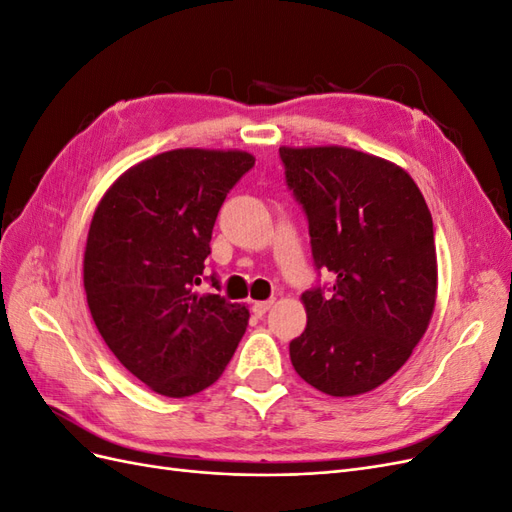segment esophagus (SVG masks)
I'll list each match as a JSON object with an SVG mask.
<instances>
[{
  "label": "esophagus",
  "mask_w": 512,
  "mask_h": 512,
  "mask_svg": "<svg viewBox=\"0 0 512 512\" xmlns=\"http://www.w3.org/2000/svg\"><path fill=\"white\" fill-rule=\"evenodd\" d=\"M273 307V301H256L254 305H252V312L258 316V318H262L265 316L269 309Z\"/></svg>",
  "instance_id": "34e87169"
}]
</instances>
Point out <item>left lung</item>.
<instances>
[{
    "label": "left lung",
    "instance_id": "left-lung-1",
    "mask_svg": "<svg viewBox=\"0 0 512 512\" xmlns=\"http://www.w3.org/2000/svg\"><path fill=\"white\" fill-rule=\"evenodd\" d=\"M286 185L303 207L318 271L335 282L303 292L305 331L290 361L314 389H376L421 342L436 305L433 222L412 177L346 147H280Z\"/></svg>",
    "mask_w": 512,
    "mask_h": 512
}]
</instances>
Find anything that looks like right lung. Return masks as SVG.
I'll list each match as a JSON object with an SVG mask.
<instances>
[{
	"mask_svg": "<svg viewBox=\"0 0 512 512\" xmlns=\"http://www.w3.org/2000/svg\"><path fill=\"white\" fill-rule=\"evenodd\" d=\"M254 166L245 151L175 149L126 170L89 226L83 282L96 327L130 374L166 397L222 376L250 312L198 294L226 194ZM211 286L220 290L218 277Z\"/></svg>",
	"mask_w": 512,
	"mask_h": 512,
	"instance_id": "right-lung-1",
	"label": "right lung"
}]
</instances>
